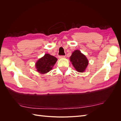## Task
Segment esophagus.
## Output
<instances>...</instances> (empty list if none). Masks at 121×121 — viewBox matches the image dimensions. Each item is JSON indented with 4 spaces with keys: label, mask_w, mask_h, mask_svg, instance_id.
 Returning <instances> with one entry per match:
<instances>
[{
    "label": "esophagus",
    "mask_w": 121,
    "mask_h": 121,
    "mask_svg": "<svg viewBox=\"0 0 121 121\" xmlns=\"http://www.w3.org/2000/svg\"><path fill=\"white\" fill-rule=\"evenodd\" d=\"M58 57H59L60 58H65V56H58Z\"/></svg>",
    "instance_id": "34e87169"
}]
</instances>
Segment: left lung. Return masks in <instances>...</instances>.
Instances as JSON below:
<instances>
[{
	"label": "left lung",
	"instance_id": "1",
	"mask_svg": "<svg viewBox=\"0 0 121 121\" xmlns=\"http://www.w3.org/2000/svg\"><path fill=\"white\" fill-rule=\"evenodd\" d=\"M69 59L76 70L78 72H84L88 65L87 57L79 50H75Z\"/></svg>",
	"mask_w": 121,
	"mask_h": 121
}]
</instances>
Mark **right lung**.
<instances>
[{
	"mask_svg": "<svg viewBox=\"0 0 121 121\" xmlns=\"http://www.w3.org/2000/svg\"><path fill=\"white\" fill-rule=\"evenodd\" d=\"M57 59L49 54H45L35 64L36 68L40 74H45L52 70Z\"/></svg>",
	"mask_w": 121,
	"mask_h": 121,
	"instance_id": "add662e5",
	"label": "right lung"
}]
</instances>
